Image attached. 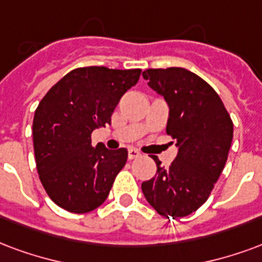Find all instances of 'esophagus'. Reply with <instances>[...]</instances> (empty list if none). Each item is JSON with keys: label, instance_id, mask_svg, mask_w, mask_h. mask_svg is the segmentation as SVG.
<instances>
[{"label": "esophagus", "instance_id": "1", "mask_svg": "<svg viewBox=\"0 0 262 262\" xmlns=\"http://www.w3.org/2000/svg\"><path fill=\"white\" fill-rule=\"evenodd\" d=\"M127 157H129V160H135V158H139L140 157V152L135 148H129L127 151Z\"/></svg>", "mask_w": 262, "mask_h": 262}]
</instances>
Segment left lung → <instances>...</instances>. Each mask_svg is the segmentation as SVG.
I'll return each instance as SVG.
<instances>
[{
  "instance_id": "left-lung-1",
  "label": "left lung",
  "mask_w": 262,
  "mask_h": 262,
  "mask_svg": "<svg viewBox=\"0 0 262 262\" xmlns=\"http://www.w3.org/2000/svg\"><path fill=\"white\" fill-rule=\"evenodd\" d=\"M143 77L169 105L166 133L179 151L168 168L154 158L157 173L141 183V190L160 215L187 216L207 201L224 170L233 122L216 92L193 72L147 69Z\"/></svg>"
}]
</instances>
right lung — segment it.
I'll return each instance as SVG.
<instances>
[{
	"mask_svg": "<svg viewBox=\"0 0 262 262\" xmlns=\"http://www.w3.org/2000/svg\"><path fill=\"white\" fill-rule=\"evenodd\" d=\"M141 69L76 68L42 97L33 119L36 166L48 197L63 210L84 214L106 200L127 160L126 148L93 147L92 133L111 123L121 97Z\"/></svg>",
	"mask_w": 262,
	"mask_h": 262,
	"instance_id": "right-lung-1",
	"label": "right lung"
}]
</instances>
